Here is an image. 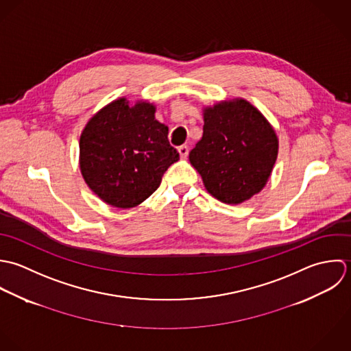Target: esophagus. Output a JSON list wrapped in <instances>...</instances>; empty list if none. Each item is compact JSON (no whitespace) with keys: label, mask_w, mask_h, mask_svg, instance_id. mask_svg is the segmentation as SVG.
I'll return each mask as SVG.
<instances>
[{"label":"esophagus","mask_w":351,"mask_h":351,"mask_svg":"<svg viewBox=\"0 0 351 351\" xmlns=\"http://www.w3.org/2000/svg\"><path fill=\"white\" fill-rule=\"evenodd\" d=\"M178 152H179L182 158H187V156H189V146L187 145H182V146L178 147Z\"/></svg>","instance_id":"34e87169"}]
</instances>
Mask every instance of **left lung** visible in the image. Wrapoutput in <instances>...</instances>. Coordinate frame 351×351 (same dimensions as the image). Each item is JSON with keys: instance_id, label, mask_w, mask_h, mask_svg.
<instances>
[{"instance_id": "obj_1", "label": "left lung", "mask_w": 351, "mask_h": 351, "mask_svg": "<svg viewBox=\"0 0 351 351\" xmlns=\"http://www.w3.org/2000/svg\"><path fill=\"white\" fill-rule=\"evenodd\" d=\"M204 136L190 162L206 190L223 204L239 205L267 183L278 156V138L250 101L234 99L204 110Z\"/></svg>"}]
</instances>
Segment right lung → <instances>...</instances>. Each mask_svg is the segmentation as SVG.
Masks as SVG:
<instances>
[{"label": "right lung", "instance_id": "add662e5", "mask_svg": "<svg viewBox=\"0 0 351 351\" xmlns=\"http://www.w3.org/2000/svg\"><path fill=\"white\" fill-rule=\"evenodd\" d=\"M147 101L121 97L95 114L80 137V169L89 189L107 205L130 209L149 198L164 172L179 160L168 128Z\"/></svg>", "mask_w": 351, "mask_h": 351}]
</instances>
